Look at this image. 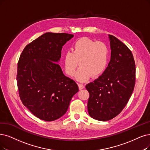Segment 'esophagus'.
<instances>
[{"label":"esophagus","instance_id":"1","mask_svg":"<svg viewBox=\"0 0 150 150\" xmlns=\"http://www.w3.org/2000/svg\"><path fill=\"white\" fill-rule=\"evenodd\" d=\"M78 86H79V88L80 90H82V89H83V88H84V86H83V84H82V83H78Z\"/></svg>","mask_w":150,"mask_h":150}]
</instances>
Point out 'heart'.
Here are the masks:
<instances>
[{
    "label": "heart",
    "mask_w": 150,
    "mask_h": 150,
    "mask_svg": "<svg viewBox=\"0 0 150 150\" xmlns=\"http://www.w3.org/2000/svg\"><path fill=\"white\" fill-rule=\"evenodd\" d=\"M110 58L109 48L102 42L88 38H81L72 45L71 52L65 53L63 59L64 71L73 76L79 65L76 79L80 81L88 79L92 75L98 77L104 73Z\"/></svg>",
    "instance_id": "heart-1"
}]
</instances>
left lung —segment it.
<instances>
[{
    "label": "left lung",
    "instance_id": "left-lung-1",
    "mask_svg": "<svg viewBox=\"0 0 150 150\" xmlns=\"http://www.w3.org/2000/svg\"><path fill=\"white\" fill-rule=\"evenodd\" d=\"M111 59L104 73L86 85L87 109L96 120L106 121L117 116L127 105L135 83L132 53L121 41L109 35Z\"/></svg>",
    "mask_w": 150,
    "mask_h": 150
}]
</instances>
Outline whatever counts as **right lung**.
<instances>
[{
  "instance_id": "add662e5",
  "label": "right lung",
  "mask_w": 150,
  "mask_h": 150,
  "mask_svg": "<svg viewBox=\"0 0 150 150\" xmlns=\"http://www.w3.org/2000/svg\"><path fill=\"white\" fill-rule=\"evenodd\" d=\"M74 35L46 33L28 44L20 57L16 75L23 104L42 120L53 121L67 111L79 87L58 63L62 49Z\"/></svg>"
}]
</instances>
